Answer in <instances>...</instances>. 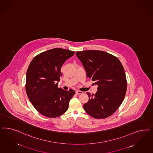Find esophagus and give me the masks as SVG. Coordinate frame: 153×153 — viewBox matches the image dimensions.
Segmentation results:
<instances>
[{"mask_svg":"<svg viewBox=\"0 0 153 153\" xmlns=\"http://www.w3.org/2000/svg\"><path fill=\"white\" fill-rule=\"evenodd\" d=\"M76 94H83V92L82 91H76Z\"/></svg>","mask_w":153,"mask_h":153,"instance_id":"34e87169","label":"esophagus"}]
</instances>
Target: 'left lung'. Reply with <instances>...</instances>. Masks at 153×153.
<instances>
[{
	"mask_svg": "<svg viewBox=\"0 0 153 153\" xmlns=\"http://www.w3.org/2000/svg\"><path fill=\"white\" fill-rule=\"evenodd\" d=\"M86 71L87 76L98 85L95 94L87 92L88 101L84 110L94 118L104 119L113 115L123 101L127 82L123 66L115 56L102 51L76 52Z\"/></svg>",
	"mask_w": 153,
	"mask_h": 153,
	"instance_id": "obj_1",
	"label": "left lung"
}]
</instances>
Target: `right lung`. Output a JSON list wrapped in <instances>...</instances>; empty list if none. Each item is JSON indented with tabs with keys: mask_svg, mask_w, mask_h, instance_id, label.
I'll use <instances>...</instances> for the list:
<instances>
[{
	"mask_svg": "<svg viewBox=\"0 0 153 153\" xmlns=\"http://www.w3.org/2000/svg\"><path fill=\"white\" fill-rule=\"evenodd\" d=\"M75 52L55 48L36 55L26 73L25 89L30 101L42 115L57 118L65 113L75 94L73 89L58 87L61 68Z\"/></svg>",
	"mask_w": 153,
	"mask_h": 153,
	"instance_id": "add662e5",
	"label": "right lung"
}]
</instances>
